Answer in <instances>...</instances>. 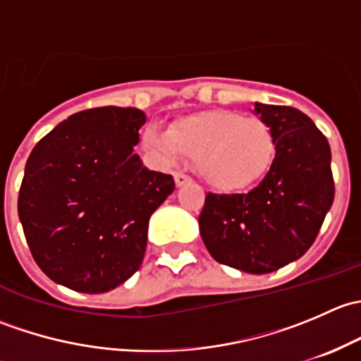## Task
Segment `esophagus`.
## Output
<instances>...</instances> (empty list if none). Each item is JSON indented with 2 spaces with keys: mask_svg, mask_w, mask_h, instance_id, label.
<instances>
[{
  "mask_svg": "<svg viewBox=\"0 0 361 361\" xmlns=\"http://www.w3.org/2000/svg\"><path fill=\"white\" fill-rule=\"evenodd\" d=\"M190 181H192V178L188 176V174H185V173L174 174V183H176V187H183V185L190 183Z\"/></svg>",
  "mask_w": 361,
  "mask_h": 361,
  "instance_id": "esophagus-1",
  "label": "esophagus"
}]
</instances>
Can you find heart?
Returning a JSON list of instances; mask_svg holds the SVG:
<instances>
[{"label": "heart", "instance_id": "b5f03b06", "mask_svg": "<svg viewBox=\"0 0 361 361\" xmlns=\"http://www.w3.org/2000/svg\"><path fill=\"white\" fill-rule=\"evenodd\" d=\"M143 143L164 164L199 160L204 180L225 190L257 181L276 154L274 134L264 120L231 110L195 113L171 129L150 123Z\"/></svg>", "mask_w": 361, "mask_h": 361}]
</instances>
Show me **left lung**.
I'll use <instances>...</instances> for the list:
<instances>
[{
	"label": "left lung",
	"instance_id": "1",
	"mask_svg": "<svg viewBox=\"0 0 361 361\" xmlns=\"http://www.w3.org/2000/svg\"><path fill=\"white\" fill-rule=\"evenodd\" d=\"M255 113L274 134L271 169L245 194H207L199 228L214 260L267 274L311 248L332 207L336 185L329 141L307 115L262 103H255Z\"/></svg>",
	"mask_w": 361,
	"mask_h": 361
}]
</instances>
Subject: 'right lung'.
Instances as JSON below:
<instances>
[{
	"label": "right lung",
	"mask_w": 361,
	"mask_h": 361,
	"mask_svg": "<svg viewBox=\"0 0 361 361\" xmlns=\"http://www.w3.org/2000/svg\"><path fill=\"white\" fill-rule=\"evenodd\" d=\"M147 116L101 106L61 122L36 143L19 190L20 224L38 267L82 293H104L140 269L148 220L174 190L134 147Z\"/></svg>",
	"instance_id": "right-lung-1"
}]
</instances>
